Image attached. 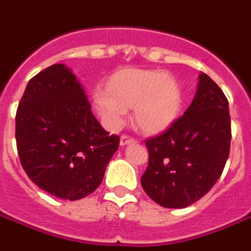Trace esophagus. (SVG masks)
Segmentation results:
<instances>
[{"instance_id": "1", "label": "esophagus", "mask_w": 251, "mask_h": 251, "mask_svg": "<svg viewBox=\"0 0 251 251\" xmlns=\"http://www.w3.org/2000/svg\"><path fill=\"white\" fill-rule=\"evenodd\" d=\"M135 143H136L135 137L128 136V135H122V137H120V146L122 147L128 146V144H135Z\"/></svg>"}]
</instances>
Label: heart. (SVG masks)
<instances>
[{
  "label": "heart",
  "mask_w": 251,
  "mask_h": 251,
  "mask_svg": "<svg viewBox=\"0 0 251 251\" xmlns=\"http://www.w3.org/2000/svg\"><path fill=\"white\" fill-rule=\"evenodd\" d=\"M98 114L111 128L123 123L127 108L133 107L135 123L143 132L160 133L176 120L182 92L172 74L157 70L123 69L107 79L104 92H97Z\"/></svg>",
  "instance_id": "heart-1"
}]
</instances>
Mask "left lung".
<instances>
[{
    "instance_id": "8db88e82",
    "label": "left lung",
    "mask_w": 251,
    "mask_h": 251,
    "mask_svg": "<svg viewBox=\"0 0 251 251\" xmlns=\"http://www.w3.org/2000/svg\"><path fill=\"white\" fill-rule=\"evenodd\" d=\"M229 101L206 74L200 75L196 97L182 116L146 140L148 167L141 186L164 208H185L217 182L229 157Z\"/></svg>"
}]
</instances>
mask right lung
Returning <instances> with one entry per match:
<instances>
[{"label": "right lung", "mask_w": 251, "mask_h": 251, "mask_svg": "<svg viewBox=\"0 0 251 251\" xmlns=\"http://www.w3.org/2000/svg\"><path fill=\"white\" fill-rule=\"evenodd\" d=\"M16 140L30 180L70 201L100 185L120 143L99 124L80 83L62 63L27 83L17 108Z\"/></svg>", "instance_id": "add662e5"}]
</instances>
